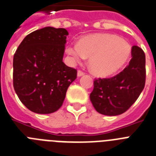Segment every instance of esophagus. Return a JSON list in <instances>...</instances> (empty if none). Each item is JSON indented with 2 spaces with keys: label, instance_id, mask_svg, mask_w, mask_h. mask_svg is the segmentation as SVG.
Masks as SVG:
<instances>
[{
  "label": "esophagus",
  "instance_id": "obj_1",
  "mask_svg": "<svg viewBox=\"0 0 156 156\" xmlns=\"http://www.w3.org/2000/svg\"><path fill=\"white\" fill-rule=\"evenodd\" d=\"M84 74V72L81 71V70H78V72H77V76H83Z\"/></svg>",
  "mask_w": 156,
  "mask_h": 156
}]
</instances>
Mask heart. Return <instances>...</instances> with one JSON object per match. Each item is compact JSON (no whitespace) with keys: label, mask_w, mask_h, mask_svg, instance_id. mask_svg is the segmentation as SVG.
<instances>
[{"label":"heart","mask_w":156,"mask_h":156,"mask_svg":"<svg viewBox=\"0 0 156 156\" xmlns=\"http://www.w3.org/2000/svg\"><path fill=\"white\" fill-rule=\"evenodd\" d=\"M76 61L90 58L91 72L100 76L118 73L129 59L132 46L116 34H94L81 38L78 44H71L66 50Z\"/></svg>","instance_id":"b5f03b06"}]
</instances>
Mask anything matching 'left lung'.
Listing matches in <instances>:
<instances>
[{
  "mask_svg": "<svg viewBox=\"0 0 156 156\" xmlns=\"http://www.w3.org/2000/svg\"><path fill=\"white\" fill-rule=\"evenodd\" d=\"M131 54L129 64L123 71L110 78L94 79L90 99L98 113L107 116L123 114L143 91L146 80L144 52L133 46Z\"/></svg>",
  "mask_w": 156,
  "mask_h": 156,
  "instance_id": "1",
  "label": "left lung"
}]
</instances>
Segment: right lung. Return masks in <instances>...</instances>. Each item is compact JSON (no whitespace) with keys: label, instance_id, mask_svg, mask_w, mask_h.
<instances>
[{"label":"right lung","instance_id":"right-lung-1","mask_svg":"<svg viewBox=\"0 0 156 156\" xmlns=\"http://www.w3.org/2000/svg\"><path fill=\"white\" fill-rule=\"evenodd\" d=\"M69 33L46 27L27 34L13 58V87L27 108L51 114L62 106L66 91L76 79V69L63 62Z\"/></svg>","mask_w":156,"mask_h":156}]
</instances>
